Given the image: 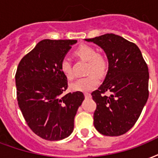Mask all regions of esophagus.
<instances>
[{
  "label": "esophagus",
  "mask_w": 158,
  "mask_h": 158,
  "mask_svg": "<svg viewBox=\"0 0 158 158\" xmlns=\"http://www.w3.org/2000/svg\"><path fill=\"white\" fill-rule=\"evenodd\" d=\"M84 96H85V98H90V97H91V94H90L89 93H85V94H84Z\"/></svg>",
  "instance_id": "esophagus-1"
}]
</instances>
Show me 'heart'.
I'll use <instances>...</instances> for the list:
<instances>
[{"mask_svg":"<svg viewBox=\"0 0 158 158\" xmlns=\"http://www.w3.org/2000/svg\"><path fill=\"white\" fill-rule=\"evenodd\" d=\"M74 54L81 60L89 63L87 73L88 76L77 79L70 84V89L75 92H88L94 89L99 84L98 75H103L108 69V60L103 55L97 54L94 48L89 45H80L75 50ZM62 74L68 79L74 78V73L72 70L70 62L67 58H64L60 64Z\"/></svg>","mask_w":158,"mask_h":158,"instance_id":"1","label":"heart"}]
</instances>
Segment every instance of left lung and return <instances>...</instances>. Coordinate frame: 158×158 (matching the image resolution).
<instances>
[{"mask_svg": "<svg viewBox=\"0 0 158 158\" xmlns=\"http://www.w3.org/2000/svg\"><path fill=\"white\" fill-rule=\"evenodd\" d=\"M84 40L100 47L108 61L103 84L91 94L97 104L94 125L103 135H123L135 124L148 98V65L139 48L121 36L105 34ZM107 91L108 97L103 95Z\"/></svg>", "mask_w": 158, "mask_h": 158, "instance_id": "obj_1", "label": "left lung"}]
</instances>
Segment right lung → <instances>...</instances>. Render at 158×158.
<instances>
[{
  "instance_id": "add662e5",
  "label": "right lung",
  "mask_w": 158,
  "mask_h": 158,
  "mask_svg": "<svg viewBox=\"0 0 158 158\" xmlns=\"http://www.w3.org/2000/svg\"><path fill=\"white\" fill-rule=\"evenodd\" d=\"M75 40H43L20 60L15 74L18 105L36 135L49 141L67 138L84 99L82 92L62 95L68 87L60 70Z\"/></svg>"
}]
</instances>
